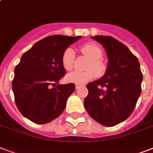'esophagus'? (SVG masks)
Here are the masks:
<instances>
[{"instance_id":"1","label":"esophagus","mask_w":153,"mask_h":153,"mask_svg":"<svg viewBox=\"0 0 153 153\" xmlns=\"http://www.w3.org/2000/svg\"><path fill=\"white\" fill-rule=\"evenodd\" d=\"M80 87H81V85H78V84L75 85V89H76V90H78V89L80 88Z\"/></svg>"}]
</instances>
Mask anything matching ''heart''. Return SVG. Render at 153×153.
I'll use <instances>...</instances> for the list:
<instances>
[{"instance_id": "heart-1", "label": "heart", "mask_w": 153, "mask_h": 153, "mask_svg": "<svg viewBox=\"0 0 153 153\" xmlns=\"http://www.w3.org/2000/svg\"><path fill=\"white\" fill-rule=\"evenodd\" d=\"M82 54L90 59L86 67V71L82 72L74 71L66 76V80L71 83L83 84L95 78L96 75L101 76L105 71V65L102 62V51L99 47L94 44H86L80 49ZM75 54L74 50L68 48L64 51L62 55V64L67 71H71L74 67Z\"/></svg>"}]
</instances>
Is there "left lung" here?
I'll list each match as a JSON object with an SVG mask.
<instances>
[{
  "label": "left lung",
  "instance_id": "left-lung-1",
  "mask_svg": "<svg viewBox=\"0 0 153 153\" xmlns=\"http://www.w3.org/2000/svg\"><path fill=\"white\" fill-rule=\"evenodd\" d=\"M92 39L103 46L109 63L100 79L86 85L89 93L84 106L94 120L111 127L133 113L141 93L143 74L137 58L125 44L112 36H95Z\"/></svg>",
  "mask_w": 153,
  "mask_h": 153
}]
</instances>
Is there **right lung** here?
I'll return each mask as SVG.
<instances>
[{
	"mask_svg": "<svg viewBox=\"0 0 153 153\" xmlns=\"http://www.w3.org/2000/svg\"><path fill=\"white\" fill-rule=\"evenodd\" d=\"M82 37L48 36L24 53L13 80L16 105L23 116L34 123L46 124L62 114L75 90L74 83L57 85L66 74L62 55Z\"/></svg>",
	"mask_w": 153,
	"mask_h": 153,
	"instance_id": "right-lung-1",
	"label": "right lung"
}]
</instances>
